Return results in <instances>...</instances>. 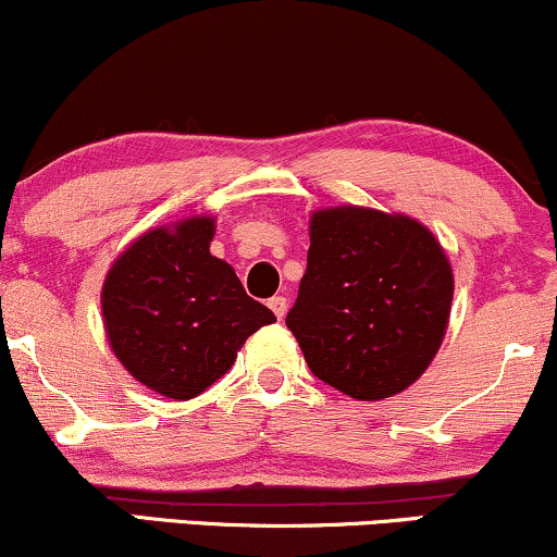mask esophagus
Segmentation results:
<instances>
[{
	"label": "esophagus",
	"instance_id": "obj_1",
	"mask_svg": "<svg viewBox=\"0 0 557 557\" xmlns=\"http://www.w3.org/2000/svg\"><path fill=\"white\" fill-rule=\"evenodd\" d=\"M270 309L274 311V317L280 319V322H283V317H285V311H287V298H283V296H272L270 298Z\"/></svg>",
	"mask_w": 557,
	"mask_h": 557
}]
</instances>
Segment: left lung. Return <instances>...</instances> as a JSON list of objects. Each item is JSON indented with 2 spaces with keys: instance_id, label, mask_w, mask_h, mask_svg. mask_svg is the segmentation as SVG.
<instances>
[{
  "instance_id": "obj_1",
  "label": "left lung",
  "mask_w": 557,
  "mask_h": 557,
  "mask_svg": "<svg viewBox=\"0 0 557 557\" xmlns=\"http://www.w3.org/2000/svg\"><path fill=\"white\" fill-rule=\"evenodd\" d=\"M296 306L287 311L319 380L356 400H385L426 372L445 341L453 267L434 233L380 209H317Z\"/></svg>"
}]
</instances>
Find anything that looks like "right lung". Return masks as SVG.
Segmentation results:
<instances>
[{
	"label": "right lung",
	"instance_id": "right-lung-1",
	"mask_svg": "<svg viewBox=\"0 0 557 557\" xmlns=\"http://www.w3.org/2000/svg\"><path fill=\"white\" fill-rule=\"evenodd\" d=\"M216 220L194 214L146 230L112 261L101 317L112 354L144 387L190 400L230 372L274 314L212 257Z\"/></svg>",
	"mask_w": 557,
	"mask_h": 557
}]
</instances>
